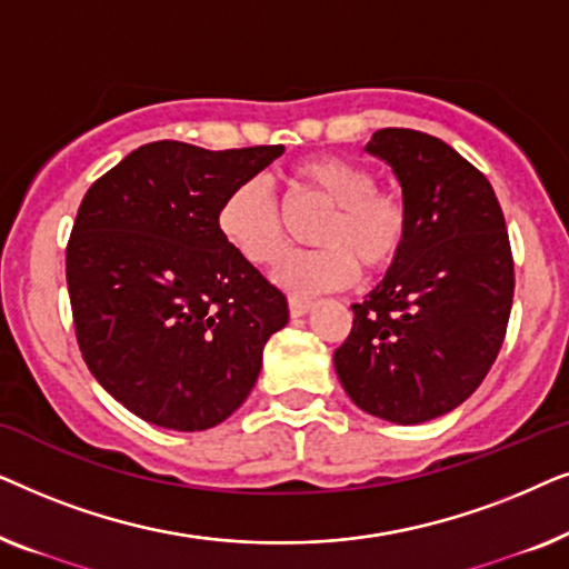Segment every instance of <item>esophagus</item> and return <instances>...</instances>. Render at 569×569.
Instances as JSON below:
<instances>
[{
	"mask_svg": "<svg viewBox=\"0 0 569 569\" xmlns=\"http://www.w3.org/2000/svg\"><path fill=\"white\" fill-rule=\"evenodd\" d=\"M310 310H313V302H310V300L290 298V316H292V318L306 316V313H310Z\"/></svg>",
	"mask_w": 569,
	"mask_h": 569,
	"instance_id": "1",
	"label": "esophagus"
}]
</instances>
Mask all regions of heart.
Here are the masks:
<instances>
[{
    "label": "heart",
    "instance_id": "b5f03b06",
    "mask_svg": "<svg viewBox=\"0 0 569 569\" xmlns=\"http://www.w3.org/2000/svg\"><path fill=\"white\" fill-rule=\"evenodd\" d=\"M298 191L329 207L316 230V251H292L277 261L271 279L295 298L339 290L391 269L409 238V207L396 189L376 183V170L341 154H316L292 168ZM222 238L256 267H267L284 246L282 207L261 178H246L217 209Z\"/></svg>",
    "mask_w": 569,
    "mask_h": 569
}]
</instances>
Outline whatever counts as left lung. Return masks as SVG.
Returning <instances> with one entry per match:
<instances>
[{
  "instance_id": "1",
  "label": "left lung",
  "mask_w": 569,
  "mask_h": 569,
  "mask_svg": "<svg viewBox=\"0 0 569 569\" xmlns=\"http://www.w3.org/2000/svg\"><path fill=\"white\" fill-rule=\"evenodd\" d=\"M388 162L409 207L399 261L333 352L349 399L393 425L448 415L500 352L516 290L505 217L485 173L438 137L380 129L365 147Z\"/></svg>"
}]
</instances>
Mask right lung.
<instances>
[{
    "instance_id": "obj_1",
    "label": "right lung",
    "mask_w": 569,
    "mask_h": 569,
    "mask_svg": "<svg viewBox=\"0 0 569 569\" xmlns=\"http://www.w3.org/2000/svg\"><path fill=\"white\" fill-rule=\"evenodd\" d=\"M282 144L212 152L150 142L84 193L67 246L77 345L100 386L144 422L220 425L248 399L287 298L217 228L224 193Z\"/></svg>"
}]
</instances>
